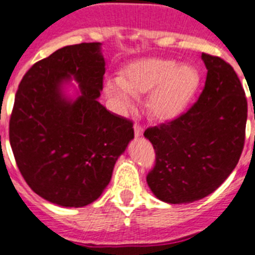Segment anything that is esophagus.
I'll list each match as a JSON object with an SVG mask.
<instances>
[{"instance_id": "obj_1", "label": "esophagus", "mask_w": 255, "mask_h": 255, "mask_svg": "<svg viewBox=\"0 0 255 255\" xmlns=\"http://www.w3.org/2000/svg\"><path fill=\"white\" fill-rule=\"evenodd\" d=\"M134 134L136 138L143 135V126H141L140 124H135L134 125Z\"/></svg>"}]
</instances>
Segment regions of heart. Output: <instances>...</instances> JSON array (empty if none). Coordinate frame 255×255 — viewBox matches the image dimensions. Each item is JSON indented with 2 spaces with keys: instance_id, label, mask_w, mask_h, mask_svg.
Wrapping results in <instances>:
<instances>
[{
  "instance_id": "heart-1",
  "label": "heart",
  "mask_w": 255,
  "mask_h": 255,
  "mask_svg": "<svg viewBox=\"0 0 255 255\" xmlns=\"http://www.w3.org/2000/svg\"><path fill=\"white\" fill-rule=\"evenodd\" d=\"M200 83L198 70L170 58H143L124 70V78L106 82V92L121 110L132 107L136 94L149 93L148 114L157 121H170L185 111Z\"/></svg>"
}]
</instances>
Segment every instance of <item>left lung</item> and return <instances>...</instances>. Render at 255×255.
Masks as SVG:
<instances>
[{
  "instance_id": "1",
  "label": "left lung",
  "mask_w": 255,
  "mask_h": 255,
  "mask_svg": "<svg viewBox=\"0 0 255 255\" xmlns=\"http://www.w3.org/2000/svg\"><path fill=\"white\" fill-rule=\"evenodd\" d=\"M202 60L208 71L197 102L170 123L144 131L155 150L148 186L166 203H191L213 193L244 148L248 102L242 83L222 58L202 53Z\"/></svg>"
}]
</instances>
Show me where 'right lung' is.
Returning <instances> with one entry per match:
<instances>
[{"instance_id":"right-lung-1","label":"right lung","mask_w":255,"mask_h":255,"mask_svg":"<svg viewBox=\"0 0 255 255\" xmlns=\"http://www.w3.org/2000/svg\"><path fill=\"white\" fill-rule=\"evenodd\" d=\"M105 65L101 43L66 46L35 62L17 88L8 130L13 157L31 190L57 206L98 199L134 138L131 121L98 102ZM71 76L81 92L74 101L62 93Z\"/></svg>"}]
</instances>
